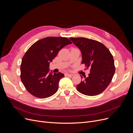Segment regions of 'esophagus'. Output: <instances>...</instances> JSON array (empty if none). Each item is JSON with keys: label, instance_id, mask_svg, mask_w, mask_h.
Segmentation results:
<instances>
[{"label": "esophagus", "instance_id": "obj_1", "mask_svg": "<svg viewBox=\"0 0 133 133\" xmlns=\"http://www.w3.org/2000/svg\"><path fill=\"white\" fill-rule=\"evenodd\" d=\"M65 75L66 76H72L73 75V74H69V73H65Z\"/></svg>", "mask_w": 133, "mask_h": 133}]
</instances>
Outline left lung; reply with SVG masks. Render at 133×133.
<instances>
[{
    "instance_id": "obj_1",
    "label": "left lung",
    "mask_w": 133,
    "mask_h": 133,
    "mask_svg": "<svg viewBox=\"0 0 133 133\" xmlns=\"http://www.w3.org/2000/svg\"><path fill=\"white\" fill-rule=\"evenodd\" d=\"M82 53V64L90 67L88 76L76 86L80 93L95 96L102 93L113 79L115 71L114 60L108 49L100 42L85 38H70ZM81 79L82 76H81Z\"/></svg>"
}]
</instances>
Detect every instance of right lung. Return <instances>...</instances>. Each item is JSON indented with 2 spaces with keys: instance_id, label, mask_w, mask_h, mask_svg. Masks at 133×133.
<instances>
[{
  "instance_id": "1",
  "label": "right lung",
  "mask_w": 133,
  "mask_h": 133,
  "mask_svg": "<svg viewBox=\"0 0 133 133\" xmlns=\"http://www.w3.org/2000/svg\"><path fill=\"white\" fill-rule=\"evenodd\" d=\"M71 44L65 37H49L37 41L26 51L20 65V79L31 94L44 99L57 92L64 74L49 73L50 63L61 48Z\"/></svg>"
}]
</instances>
